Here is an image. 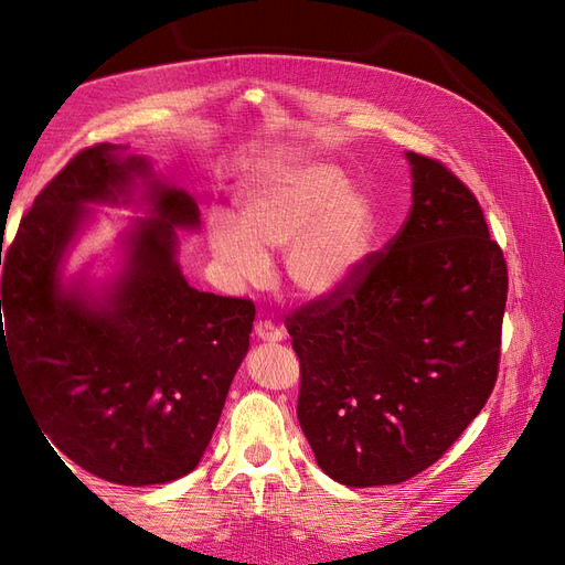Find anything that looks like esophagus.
Here are the masks:
<instances>
[{"mask_svg":"<svg viewBox=\"0 0 565 565\" xmlns=\"http://www.w3.org/2000/svg\"><path fill=\"white\" fill-rule=\"evenodd\" d=\"M254 334L259 337L262 341H282V339H285L282 330H278L276 324L268 322V320H264V322H256V324H254Z\"/></svg>","mask_w":565,"mask_h":565,"instance_id":"34e87169","label":"esophagus"}]
</instances>
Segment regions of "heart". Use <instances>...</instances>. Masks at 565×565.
Segmentation results:
<instances>
[{"instance_id": "obj_1", "label": "heart", "mask_w": 565, "mask_h": 565, "mask_svg": "<svg viewBox=\"0 0 565 565\" xmlns=\"http://www.w3.org/2000/svg\"><path fill=\"white\" fill-rule=\"evenodd\" d=\"M237 223L226 214L207 221L210 249L231 280L262 282L268 254L282 252L287 285L306 299H324L367 262L377 210L339 167L301 162L252 177L237 200Z\"/></svg>"}]
</instances>
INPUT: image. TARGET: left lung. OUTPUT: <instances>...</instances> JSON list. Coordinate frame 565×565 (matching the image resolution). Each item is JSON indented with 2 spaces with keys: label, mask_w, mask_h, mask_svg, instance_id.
Wrapping results in <instances>:
<instances>
[{
  "label": "left lung",
  "mask_w": 565,
  "mask_h": 565,
  "mask_svg": "<svg viewBox=\"0 0 565 565\" xmlns=\"http://www.w3.org/2000/svg\"><path fill=\"white\" fill-rule=\"evenodd\" d=\"M405 158L413 207L388 252L285 318L301 365V431L318 467L349 488L403 483L431 467L498 380L504 254L448 167Z\"/></svg>",
  "instance_id": "8db88e82"
}]
</instances>
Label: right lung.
I'll return each mask as SVG.
<instances>
[{"mask_svg":"<svg viewBox=\"0 0 565 565\" xmlns=\"http://www.w3.org/2000/svg\"><path fill=\"white\" fill-rule=\"evenodd\" d=\"M131 201L151 218L126 234L116 278L65 286L86 204ZM177 228H200L195 200L127 146L96 143L44 185L0 249V367H13L49 446L119 486L198 467L249 349L254 303L188 285Z\"/></svg>","mask_w":565,"mask_h":565,"instance_id":"obj_1","label":"right lung"}]
</instances>
